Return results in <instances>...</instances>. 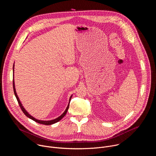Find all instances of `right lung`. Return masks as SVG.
<instances>
[{"instance_id": "add662e5", "label": "right lung", "mask_w": 156, "mask_h": 156, "mask_svg": "<svg viewBox=\"0 0 156 156\" xmlns=\"http://www.w3.org/2000/svg\"><path fill=\"white\" fill-rule=\"evenodd\" d=\"M14 66H15V65H14V63H13V86L14 94H15V97H16V99H17V101H18V104H19V105H20V107L21 109L22 110V111H23V113L25 114V115H26L27 117H28V118H30V119H31V120H33L35 121V122H37V123H41V124H43V125H52V124L58 122V121H60V120H61V119H62V118H63V117L66 115V112H67L68 109H69V105H70V100H71V98H72V95L70 96V99H69V104H68L67 107H66V108L65 110L64 111L63 113L60 116H59L58 117H57V118H56V119H55L51 120H41L36 119V118H34V117H33L32 115H30V114L27 112V111L26 110V109L24 108V107L23 106V105H22L21 102H20V99H19V98H18V95H17V93H16V90H15V81H14Z\"/></svg>"}]
</instances>
